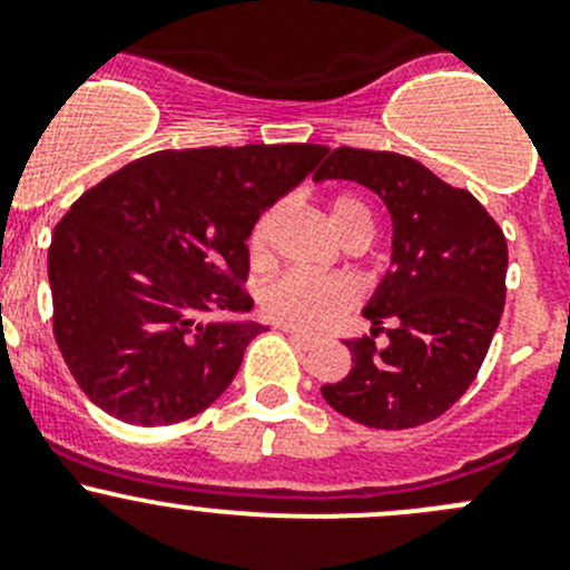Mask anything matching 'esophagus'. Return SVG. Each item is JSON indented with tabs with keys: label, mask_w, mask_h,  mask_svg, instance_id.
Segmentation results:
<instances>
[{
	"label": "esophagus",
	"mask_w": 570,
	"mask_h": 570,
	"mask_svg": "<svg viewBox=\"0 0 570 570\" xmlns=\"http://www.w3.org/2000/svg\"><path fill=\"white\" fill-rule=\"evenodd\" d=\"M283 332L287 337H291L293 343H296L298 348H309L315 343V337L313 335H304V332H296V330H287V326H283Z\"/></svg>",
	"instance_id": "34e87169"
}]
</instances>
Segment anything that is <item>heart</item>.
I'll return each instance as SVG.
<instances>
[{
    "mask_svg": "<svg viewBox=\"0 0 570 570\" xmlns=\"http://www.w3.org/2000/svg\"><path fill=\"white\" fill-rule=\"evenodd\" d=\"M279 207H268L261 213L249 233V255L255 263H263L272 244V229L277 224ZM330 222L341 238H346L352 229L368 227L371 213L357 196L341 194L330 205ZM263 313L277 324L291 330L315 332L335 324L354 302H357V287L341 277H315L304 272H287L283 277L272 279L261 293Z\"/></svg>",
    "mask_w": 570,
    "mask_h": 570,
    "instance_id": "obj_1",
    "label": "heart"
}]
</instances>
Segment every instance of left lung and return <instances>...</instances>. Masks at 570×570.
<instances>
[{
	"label": "left lung",
	"mask_w": 570,
	"mask_h": 570,
	"mask_svg": "<svg viewBox=\"0 0 570 570\" xmlns=\"http://www.w3.org/2000/svg\"><path fill=\"white\" fill-rule=\"evenodd\" d=\"M313 179L365 185L393 224L391 268L363 307L371 335L346 341L352 371L321 387L326 404L374 430L435 421L469 391L501 321L504 233L469 190L413 157L341 146ZM382 328L385 350L373 343Z\"/></svg>",
	"instance_id": "obj_1"
}]
</instances>
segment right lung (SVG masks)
Here are the masks:
<instances>
[{"label":"right lung","mask_w":570,"mask_h":570,"mask_svg":"<svg viewBox=\"0 0 570 570\" xmlns=\"http://www.w3.org/2000/svg\"><path fill=\"white\" fill-rule=\"evenodd\" d=\"M326 155L315 144L166 149L71 205L49 246L55 341L77 385L124 424L194 419L252 337V227Z\"/></svg>","instance_id":"obj_1"}]
</instances>
